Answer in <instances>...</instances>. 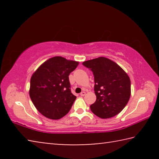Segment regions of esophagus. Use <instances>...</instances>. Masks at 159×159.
I'll use <instances>...</instances> for the list:
<instances>
[{"mask_svg": "<svg viewBox=\"0 0 159 159\" xmlns=\"http://www.w3.org/2000/svg\"><path fill=\"white\" fill-rule=\"evenodd\" d=\"M85 95V92H84V91H83V92H81L80 93V96H84Z\"/></svg>", "mask_w": 159, "mask_h": 159, "instance_id": "1", "label": "esophagus"}]
</instances>
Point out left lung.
<instances>
[{"label": "left lung", "instance_id": "1", "mask_svg": "<svg viewBox=\"0 0 159 159\" xmlns=\"http://www.w3.org/2000/svg\"><path fill=\"white\" fill-rule=\"evenodd\" d=\"M83 65L93 72L96 101L90 105L93 114L109 118L122 111L130 97V80L114 61L100 57L85 61Z\"/></svg>", "mask_w": 159, "mask_h": 159}]
</instances>
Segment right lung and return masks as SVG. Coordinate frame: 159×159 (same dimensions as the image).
Listing matches in <instances>:
<instances>
[{
  "label": "right lung",
  "instance_id": "1",
  "mask_svg": "<svg viewBox=\"0 0 159 159\" xmlns=\"http://www.w3.org/2000/svg\"><path fill=\"white\" fill-rule=\"evenodd\" d=\"M79 62L54 57L40 66L30 81L29 95L38 111L50 119L64 116L76 97L71 93L69 76Z\"/></svg>",
  "mask_w": 159,
  "mask_h": 159
}]
</instances>
